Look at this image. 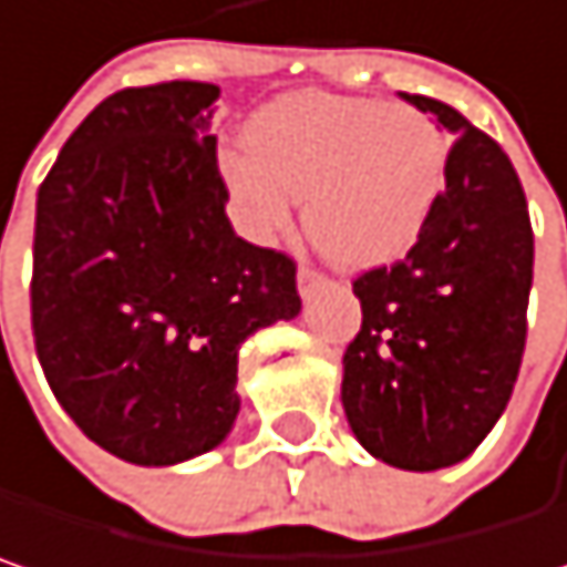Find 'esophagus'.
Masks as SVG:
<instances>
[{
  "label": "esophagus",
  "instance_id": "obj_1",
  "mask_svg": "<svg viewBox=\"0 0 567 567\" xmlns=\"http://www.w3.org/2000/svg\"><path fill=\"white\" fill-rule=\"evenodd\" d=\"M321 282H324V276L318 269H311V266H301L298 269V291H301V298H308Z\"/></svg>",
  "mask_w": 567,
  "mask_h": 567
}]
</instances>
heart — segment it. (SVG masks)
Returning <instances> with one entry per match:
<instances>
[{
	"mask_svg": "<svg viewBox=\"0 0 567 567\" xmlns=\"http://www.w3.org/2000/svg\"><path fill=\"white\" fill-rule=\"evenodd\" d=\"M447 138L415 106L340 93H291L246 126V155H224L243 224L272 236L305 197V230L340 269L402 259L447 184Z\"/></svg>",
	"mask_w": 567,
	"mask_h": 567,
	"instance_id": "heart-1",
	"label": "heart"
}]
</instances>
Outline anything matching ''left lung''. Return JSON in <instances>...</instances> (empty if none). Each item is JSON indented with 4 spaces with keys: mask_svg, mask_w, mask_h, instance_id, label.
I'll return each mask as SVG.
<instances>
[{
    "mask_svg": "<svg viewBox=\"0 0 567 567\" xmlns=\"http://www.w3.org/2000/svg\"><path fill=\"white\" fill-rule=\"evenodd\" d=\"M454 135L447 184L405 259L353 279L363 324L340 399L357 441L402 471L464 461L503 415L526 350L533 224L519 175L454 106L402 93Z\"/></svg>",
    "mask_w": 567,
    "mask_h": 567,
    "instance_id": "left-lung-1",
    "label": "left lung"
}]
</instances>
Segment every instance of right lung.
Listing matches in <instances>:
<instances>
[{
	"label": "right lung",
	"mask_w": 567,
	"mask_h": 567,
	"mask_svg": "<svg viewBox=\"0 0 567 567\" xmlns=\"http://www.w3.org/2000/svg\"><path fill=\"white\" fill-rule=\"evenodd\" d=\"M217 96L197 80L106 96L38 187L41 370L83 435L142 467L230 435L243 340L301 311L295 262L230 227Z\"/></svg>",
	"instance_id": "obj_1"
}]
</instances>
